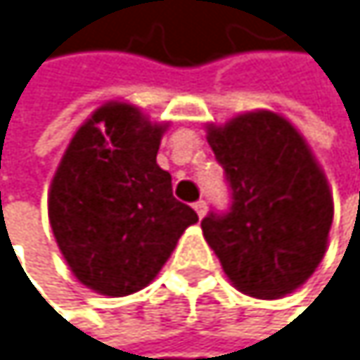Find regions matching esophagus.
<instances>
[{
    "label": "esophagus",
    "mask_w": 360,
    "mask_h": 360,
    "mask_svg": "<svg viewBox=\"0 0 360 360\" xmlns=\"http://www.w3.org/2000/svg\"><path fill=\"white\" fill-rule=\"evenodd\" d=\"M194 209H196L198 217L202 219V217H205V213H207V202H205V200H198V202L194 205Z\"/></svg>",
    "instance_id": "1"
}]
</instances>
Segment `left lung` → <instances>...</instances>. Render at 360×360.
<instances>
[{
	"instance_id": "left-lung-1",
	"label": "left lung",
	"mask_w": 360,
	"mask_h": 360,
	"mask_svg": "<svg viewBox=\"0 0 360 360\" xmlns=\"http://www.w3.org/2000/svg\"><path fill=\"white\" fill-rule=\"evenodd\" d=\"M207 141L233 190L230 213L200 224L226 277L256 299L295 292L322 262L333 224V194L314 151L266 108L207 123Z\"/></svg>"
}]
</instances>
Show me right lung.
Here are the masks:
<instances>
[{"label": "right lung", "instance_id": "right-lung-1", "mask_svg": "<svg viewBox=\"0 0 360 360\" xmlns=\"http://www.w3.org/2000/svg\"><path fill=\"white\" fill-rule=\"evenodd\" d=\"M168 121L110 100L74 132L49 190L59 252L83 286L127 297L155 279L186 228L198 221L172 196L155 162Z\"/></svg>", "mask_w": 360, "mask_h": 360}]
</instances>
